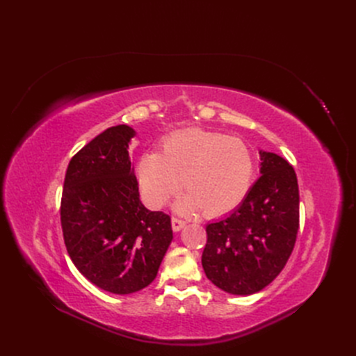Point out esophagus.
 <instances>
[{"instance_id":"esophagus-1","label":"esophagus","mask_w":356,"mask_h":356,"mask_svg":"<svg viewBox=\"0 0 356 356\" xmlns=\"http://www.w3.org/2000/svg\"><path fill=\"white\" fill-rule=\"evenodd\" d=\"M184 225H186V220H183V219H180V218H176V216H173V218H172V227H173V231H180Z\"/></svg>"}]
</instances>
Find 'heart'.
Returning a JSON list of instances; mask_svg holds the SVG:
<instances>
[{
	"label": "heart",
	"instance_id": "obj_1",
	"mask_svg": "<svg viewBox=\"0 0 356 356\" xmlns=\"http://www.w3.org/2000/svg\"><path fill=\"white\" fill-rule=\"evenodd\" d=\"M163 153H147L137 164L144 202L159 208L184 184L177 209L219 216L235 209L247 196L254 172L248 145L213 131L191 128L167 137Z\"/></svg>",
	"mask_w": 356,
	"mask_h": 356
}]
</instances>
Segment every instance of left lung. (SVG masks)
Masks as SVG:
<instances>
[{
  "label": "left lung",
  "mask_w": 356,
  "mask_h": 356,
  "mask_svg": "<svg viewBox=\"0 0 356 356\" xmlns=\"http://www.w3.org/2000/svg\"><path fill=\"white\" fill-rule=\"evenodd\" d=\"M261 176L229 216L207 227L202 266L211 282L231 294L263 290L282 273L298 231V184L293 165L259 152Z\"/></svg>",
  "instance_id": "obj_1"
}]
</instances>
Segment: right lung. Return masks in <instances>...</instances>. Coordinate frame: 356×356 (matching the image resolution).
I'll return each mask as SVG.
<instances>
[{"label":"right lung","mask_w":356,"mask_h":356,"mask_svg":"<svg viewBox=\"0 0 356 356\" xmlns=\"http://www.w3.org/2000/svg\"><path fill=\"white\" fill-rule=\"evenodd\" d=\"M115 125L89 141L67 165L60 223L70 259L90 283L114 294L147 287L173 239L172 218L148 211L128 156L134 137Z\"/></svg>","instance_id":"add662e5"}]
</instances>
